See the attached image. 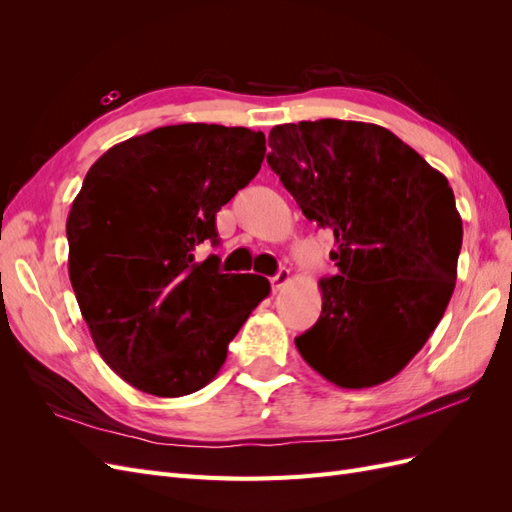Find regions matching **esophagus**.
<instances>
[{
    "label": "esophagus",
    "mask_w": 512,
    "mask_h": 512,
    "mask_svg": "<svg viewBox=\"0 0 512 512\" xmlns=\"http://www.w3.org/2000/svg\"><path fill=\"white\" fill-rule=\"evenodd\" d=\"M288 282H290V271L288 269H280V271H277V275L271 277V288L277 292V290H282Z\"/></svg>",
    "instance_id": "34e87169"
}]
</instances>
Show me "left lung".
Here are the masks:
<instances>
[{
	"label": "left lung",
	"instance_id": "obj_1",
	"mask_svg": "<svg viewBox=\"0 0 512 512\" xmlns=\"http://www.w3.org/2000/svg\"><path fill=\"white\" fill-rule=\"evenodd\" d=\"M267 162L309 222L329 228L337 275L294 339L342 389L397 376L444 316L463 226L448 179L376 123L318 119L269 132Z\"/></svg>",
	"mask_w": 512,
	"mask_h": 512
}]
</instances>
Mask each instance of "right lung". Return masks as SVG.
Instances as JSON below:
<instances>
[{
  "mask_svg": "<svg viewBox=\"0 0 512 512\" xmlns=\"http://www.w3.org/2000/svg\"><path fill=\"white\" fill-rule=\"evenodd\" d=\"M265 134L181 123L132 136L89 168L68 213V273L91 339L134 389L183 397L207 386L267 277L198 262L215 213L250 183Z\"/></svg>",
  "mask_w": 512,
  "mask_h": 512,
  "instance_id": "add662e5",
  "label": "right lung"
}]
</instances>
